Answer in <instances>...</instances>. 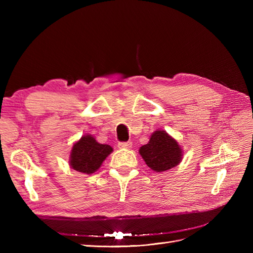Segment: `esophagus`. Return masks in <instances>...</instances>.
I'll return each mask as SVG.
<instances>
[{"mask_svg":"<svg viewBox=\"0 0 253 253\" xmlns=\"http://www.w3.org/2000/svg\"><path fill=\"white\" fill-rule=\"evenodd\" d=\"M132 141H127V142H119L118 143V147L120 149H131L132 148Z\"/></svg>","mask_w":253,"mask_h":253,"instance_id":"esophagus-1","label":"esophagus"}]
</instances>
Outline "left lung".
I'll return each instance as SVG.
<instances>
[{"instance_id":"obj_1","label":"left lung","mask_w":253,"mask_h":253,"mask_svg":"<svg viewBox=\"0 0 253 253\" xmlns=\"http://www.w3.org/2000/svg\"><path fill=\"white\" fill-rule=\"evenodd\" d=\"M147 166L155 172H165L178 166L183 157L182 147L164 129L152 133L147 144L139 149Z\"/></svg>"}]
</instances>
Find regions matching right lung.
<instances>
[{
	"label": "right lung",
	"mask_w": 253,
	"mask_h": 253,
	"mask_svg": "<svg viewBox=\"0 0 253 253\" xmlns=\"http://www.w3.org/2000/svg\"><path fill=\"white\" fill-rule=\"evenodd\" d=\"M112 152L111 145L99 143L93 135L85 134L73 144L68 164L75 171L89 175L101 167Z\"/></svg>",
	"instance_id": "obj_1"
}]
</instances>
